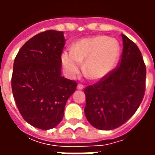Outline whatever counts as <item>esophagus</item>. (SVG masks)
I'll return each mask as SVG.
<instances>
[{
    "instance_id": "obj_1",
    "label": "esophagus",
    "mask_w": 155,
    "mask_h": 155,
    "mask_svg": "<svg viewBox=\"0 0 155 155\" xmlns=\"http://www.w3.org/2000/svg\"><path fill=\"white\" fill-rule=\"evenodd\" d=\"M77 89L78 90H80V91H81V90H83V89H84V85H83V84H79L77 85Z\"/></svg>"
}]
</instances>
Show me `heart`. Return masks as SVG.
<instances>
[{
  "label": "heart",
  "mask_w": 155,
  "mask_h": 155,
  "mask_svg": "<svg viewBox=\"0 0 155 155\" xmlns=\"http://www.w3.org/2000/svg\"><path fill=\"white\" fill-rule=\"evenodd\" d=\"M120 53L117 40L106 35H96L76 41L72 50L61 53L64 73L70 78L77 76L84 61V71L89 77L101 81L114 70Z\"/></svg>",
  "instance_id": "obj_1"
}]
</instances>
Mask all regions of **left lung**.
I'll return each mask as SVG.
<instances>
[{
  "instance_id": "obj_1",
  "label": "left lung",
  "mask_w": 155,
  "mask_h": 155,
  "mask_svg": "<svg viewBox=\"0 0 155 155\" xmlns=\"http://www.w3.org/2000/svg\"><path fill=\"white\" fill-rule=\"evenodd\" d=\"M120 66L97 84L84 89L85 117L101 130L116 129L130 120L142 102L146 67L140 49L122 34Z\"/></svg>"
}]
</instances>
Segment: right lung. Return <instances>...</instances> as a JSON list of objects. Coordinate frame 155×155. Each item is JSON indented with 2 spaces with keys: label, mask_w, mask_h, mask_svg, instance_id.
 I'll list each match as a JSON object with an SVG mask.
<instances>
[{
  "label": "right lung",
  "mask_w": 155,
  "mask_h": 155,
  "mask_svg": "<svg viewBox=\"0 0 155 155\" xmlns=\"http://www.w3.org/2000/svg\"><path fill=\"white\" fill-rule=\"evenodd\" d=\"M64 33L46 31L26 41L16 54L12 77L15 104L24 120L41 130L57 126L75 81L61 76Z\"/></svg>",
  "instance_id": "add662e5"
}]
</instances>
